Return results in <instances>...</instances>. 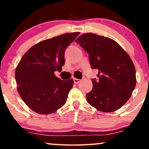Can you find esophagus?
Here are the masks:
<instances>
[{
	"label": "esophagus",
	"instance_id": "34e87169",
	"mask_svg": "<svg viewBox=\"0 0 149 149\" xmlns=\"http://www.w3.org/2000/svg\"><path fill=\"white\" fill-rule=\"evenodd\" d=\"M73 81H74L75 84H78V83H80V81H81V80L77 79V78H74V79H73Z\"/></svg>",
	"mask_w": 149,
	"mask_h": 149
}]
</instances>
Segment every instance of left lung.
Here are the masks:
<instances>
[{
  "mask_svg": "<svg viewBox=\"0 0 149 149\" xmlns=\"http://www.w3.org/2000/svg\"><path fill=\"white\" fill-rule=\"evenodd\" d=\"M76 43L89 54L92 69L98 70L92 79L91 92L86 95L92 107L102 112L122 107L136 86V70L128 54L115 40L92 33L81 35Z\"/></svg>",
  "mask_w": 149,
  "mask_h": 149,
  "instance_id": "1",
  "label": "left lung"
}]
</instances>
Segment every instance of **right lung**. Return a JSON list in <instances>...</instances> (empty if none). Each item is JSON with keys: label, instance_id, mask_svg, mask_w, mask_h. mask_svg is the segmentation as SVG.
I'll list each match as a JSON object with an SVG mask.
<instances>
[{"label": "right lung", "instance_id": "obj_1", "mask_svg": "<svg viewBox=\"0 0 149 149\" xmlns=\"http://www.w3.org/2000/svg\"><path fill=\"white\" fill-rule=\"evenodd\" d=\"M80 32L64 33L36 44L22 57L15 70L17 90L33 111L47 115L64 105L73 80H62L54 75L61 71L66 47Z\"/></svg>", "mask_w": 149, "mask_h": 149}]
</instances>
